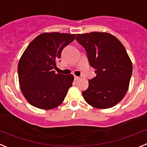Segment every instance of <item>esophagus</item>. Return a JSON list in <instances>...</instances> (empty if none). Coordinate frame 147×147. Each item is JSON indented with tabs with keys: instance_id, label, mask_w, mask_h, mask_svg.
<instances>
[{
	"instance_id": "obj_1",
	"label": "esophagus",
	"mask_w": 147,
	"mask_h": 147,
	"mask_svg": "<svg viewBox=\"0 0 147 147\" xmlns=\"http://www.w3.org/2000/svg\"><path fill=\"white\" fill-rule=\"evenodd\" d=\"M74 78H75V81H77V80H78V79H79V77H78V76H76V75H75V77H74Z\"/></svg>"
}]
</instances>
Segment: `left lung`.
<instances>
[{"label": "left lung", "instance_id": "obj_1", "mask_svg": "<svg viewBox=\"0 0 147 147\" xmlns=\"http://www.w3.org/2000/svg\"><path fill=\"white\" fill-rule=\"evenodd\" d=\"M76 40L85 48L96 73L82 92L84 100L98 109L114 107L126 95L132 76V64L126 49L118 38L107 32L78 34Z\"/></svg>", "mask_w": 147, "mask_h": 147}]
</instances>
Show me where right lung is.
I'll return each instance as SVG.
<instances>
[{"instance_id":"1","label":"right lung","mask_w":147,"mask_h":147,"mask_svg":"<svg viewBox=\"0 0 147 147\" xmlns=\"http://www.w3.org/2000/svg\"><path fill=\"white\" fill-rule=\"evenodd\" d=\"M75 34L46 32L29 43L18 63L19 84L23 95L33 107L54 109L62 104L72 85V75L55 73L56 62Z\"/></svg>"}]
</instances>
